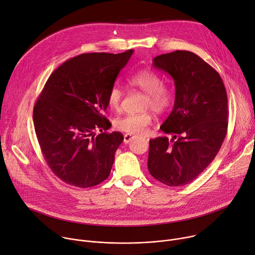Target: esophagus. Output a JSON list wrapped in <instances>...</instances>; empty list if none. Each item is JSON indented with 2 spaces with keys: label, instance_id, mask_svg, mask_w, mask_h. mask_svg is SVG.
Here are the masks:
<instances>
[{
  "label": "esophagus",
  "instance_id": "esophagus-1",
  "mask_svg": "<svg viewBox=\"0 0 255 255\" xmlns=\"http://www.w3.org/2000/svg\"><path fill=\"white\" fill-rule=\"evenodd\" d=\"M133 138H134V136L132 134H128L127 133V134L124 135V142L125 143H129L133 139Z\"/></svg>",
  "mask_w": 255,
  "mask_h": 255
}]
</instances>
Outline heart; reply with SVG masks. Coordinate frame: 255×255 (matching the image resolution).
I'll list each match as a JSON object with an SVG mask.
<instances>
[{
  "label": "heart",
  "mask_w": 255,
  "mask_h": 255,
  "mask_svg": "<svg viewBox=\"0 0 255 255\" xmlns=\"http://www.w3.org/2000/svg\"><path fill=\"white\" fill-rule=\"evenodd\" d=\"M128 83L146 94L143 110L150 109L156 114L167 112L173 105L174 92L171 87L163 84V79L154 71L145 69L132 74ZM124 92L118 86H114L108 95V105L111 109L119 111L122 106ZM152 122L150 112L140 114H128L117 118L114 122L118 130L128 134H143Z\"/></svg>",
  "instance_id": "b5f03b06"
}]
</instances>
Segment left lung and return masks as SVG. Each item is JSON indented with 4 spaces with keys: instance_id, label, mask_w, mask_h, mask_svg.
<instances>
[{
    "instance_id": "1",
    "label": "left lung",
    "mask_w": 255,
    "mask_h": 255,
    "mask_svg": "<svg viewBox=\"0 0 255 255\" xmlns=\"http://www.w3.org/2000/svg\"><path fill=\"white\" fill-rule=\"evenodd\" d=\"M153 66L172 76L175 104L160 126L168 135L149 140L147 168L168 186L195 180L219 152L228 130V98L215 69L188 51H175L153 59Z\"/></svg>"
}]
</instances>
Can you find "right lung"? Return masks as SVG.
Wrapping results in <instances>:
<instances>
[{"mask_svg": "<svg viewBox=\"0 0 255 255\" xmlns=\"http://www.w3.org/2000/svg\"><path fill=\"white\" fill-rule=\"evenodd\" d=\"M133 50L81 54L51 74L34 105L33 123L43 157L63 182L88 188L105 181L122 143L109 133L108 95Z\"/></svg>", "mask_w": 255, "mask_h": 255, "instance_id": "obj_1", "label": "right lung"}]
</instances>
